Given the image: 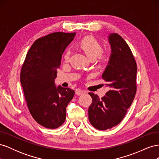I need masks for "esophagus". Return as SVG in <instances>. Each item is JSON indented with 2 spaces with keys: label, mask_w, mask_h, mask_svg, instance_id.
<instances>
[{
  "label": "esophagus",
  "mask_w": 159,
  "mask_h": 159,
  "mask_svg": "<svg viewBox=\"0 0 159 159\" xmlns=\"http://www.w3.org/2000/svg\"><path fill=\"white\" fill-rule=\"evenodd\" d=\"M85 92L84 91H82V90H80V89H76L75 91V94L77 95H82L84 94H85Z\"/></svg>",
  "instance_id": "obj_1"
}]
</instances>
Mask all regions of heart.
Returning a JSON list of instances; mask_svg holds the SVG:
<instances>
[{"instance_id":"obj_1","label":"heart","mask_w":159,"mask_h":159,"mask_svg":"<svg viewBox=\"0 0 159 159\" xmlns=\"http://www.w3.org/2000/svg\"><path fill=\"white\" fill-rule=\"evenodd\" d=\"M78 46L91 60L96 58L101 64L106 63L107 61L108 57L107 54L102 51V44L94 37L91 36L84 37L80 41ZM70 57V52L69 50H66L63 56L64 61L65 62L69 61Z\"/></svg>"}]
</instances>
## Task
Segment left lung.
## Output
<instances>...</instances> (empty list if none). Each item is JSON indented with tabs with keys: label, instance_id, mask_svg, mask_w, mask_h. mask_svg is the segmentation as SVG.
Listing matches in <instances>:
<instances>
[{
	"label": "left lung",
	"instance_id": "obj_1",
	"mask_svg": "<svg viewBox=\"0 0 159 159\" xmlns=\"http://www.w3.org/2000/svg\"><path fill=\"white\" fill-rule=\"evenodd\" d=\"M111 56L102 75L110 90L103 98L89 93L92 103L88 117L93 127L105 131L117 125L131 106L137 91V64L129 46L117 33L109 36Z\"/></svg>",
	"mask_w": 159,
	"mask_h": 159
}]
</instances>
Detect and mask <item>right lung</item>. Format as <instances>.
Returning <instances> with one entry per match:
<instances>
[{
    "label": "right lung",
    "instance_id": "add662e5",
    "mask_svg": "<svg viewBox=\"0 0 159 159\" xmlns=\"http://www.w3.org/2000/svg\"><path fill=\"white\" fill-rule=\"evenodd\" d=\"M75 34L56 32L39 38L22 66L20 82L28 109L34 119L48 129L64 123L66 107L75 94L70 88H56L54 84L61 57Z\"/></svg>",
    "mask_w": 159,
    "mask_h": 159
}]
</instances>
